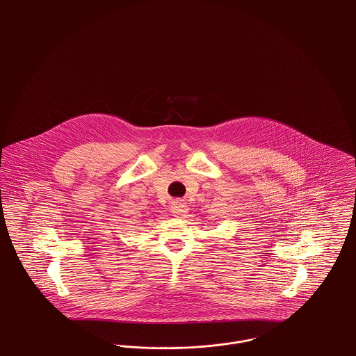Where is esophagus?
I'll use <instances>...</instances> for the list:
<instances>
[{"mask_svg":"<svg viewBox=\"0 0 356 356\" xmlns=\"http://www.w3.org/2000/svg\"><path fill=\"white\" fill-rule=\"evenodd\" d=\"M172 212L175 216H184L186 213V205L181 200H176L172 204Z\"/></svg>","mask_w":356,"mask_h":356,"instance_id":"1","label":"esophagus"}]
</instances>
